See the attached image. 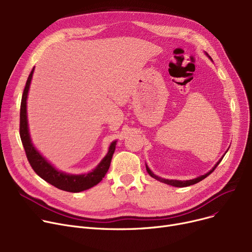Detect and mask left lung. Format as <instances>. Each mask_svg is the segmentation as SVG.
<instances>
[{"label":"left lung","mask_w":252,"mask_h":252,"mask_svg":"<svg viewBox=\"0 0 252 252\" xmlns=\"http://www.w3.org/2000/svg\"><path fill=\"white\" fill-rule=\"evenodd\" d=\"M221 159H222V157H221ZM221 159H220L219 160V162L215 165V167L211 169L209 173H207L206 175H204V176H201V177H198V178H196V179H194V180H189V181H178V180H166V179H162V178H160V177H157V176H155L152 171L148 168V166L146 165V169H147V171H148V174L152 177V178H154V179H156V180H158V181H160V182H162V183H165V184H167V185H170V186H174V187H188V186H191V185H194V184H197L198 182H200V181H202V180H204L207 176H209L211 173H213V171L217 168V166L220 164V162L221 161Z\"/></svg>","instance_id":"1"}]
</instances>
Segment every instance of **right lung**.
<instances>
[{
	"label": "right lung",
	"mask_w": 252,
	"mask_h": 252,
	"mask_svg": "<svg viewBox=\"0 0 252 252\" xmlns=\"http://www.w3.org/2000/svg\"><path fill=\"white\" fill-rule=\"evenodd\" d=\"M33 69L34 68H32V72L29 75L28 82H26L23 94H22L21 105H20V125H19V133H20L21 142L31 166L35 171V174L37 176L41 177L43 180H45L49 184L53 185L54 187L63 191L76 193V192H81V191L94 187L95 185L101 182V180L104 178V176L109 169L110 162L115 150L116 142H113L110 145L107 155L103 158V160L99 163V165L94 170L91 171L90 174H87V175H81V176L67 175L65 173H61V171H58L50 163H48L45 158L32 146L30 134H29L28 116H26V99H28L29 89H30L32 77Z\"/></svg>",
	"instance_id": "right-lung-1"
}]
</instances>
